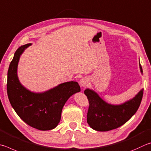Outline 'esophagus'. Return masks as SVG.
I'll return each instance as SVG.
<instances>
[{
  "label": "esophagus",
  "mask_w": 151,
  "mask_h": 151,
  "mask_svg": "<svg viewBox=\"0 0 151 151\" xmlns=\"http://www.w3.org/2000/svg\"><path fill=\"white\" fill-rule=\"evenodd\" d=\"M80 86L82 87V88H86V87L89 85V81L88 79L84 78L80 80Z\"/></svg>",
  "instance_id": "esophagus-1"
}]
</instances>
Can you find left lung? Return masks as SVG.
Returning a JSON list of instances; mask_svg holds the SVG:
<instances>
[{
  "label": "left lung",
  "instance_id": "1",
  "mask_svg": "<svg viewBox=\"0 0 151 151\" xmlns=\"http://www.w3.org/2000/svg\"><path fill=\"white\" fill-rule=\"evenodd\" d=\"M141 72L142 69L139 63ZM84 93L89 101L87 122L96 131H108L119 127L128 121L137 112L141 103L143 89L135 97L121 105H111L105 102L98 94L90 89Z\"/></svg>",
  "mask_w": 151,
  "mask_h": 151
}]
</instances>
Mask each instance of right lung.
<instances>
[{
  "label": "right lung",
  "mask_w": 151,
  "mask_h": 151,
  "mask_svg": "<svg viewBox=\"0 0 151 151\" xmlns=\"http://www.w3.org/2000/svg\"><path fill=\"white\" fill-rule=\"evenodd\" d=\"M31 45H23L14 53L8 70V97L13 109L26 124L38 130H51L60 121L65 102L80 91V87L76 81H68L43 93H34L25 88L18 80L17 68L21 54Z\"/></svg>",
  "instance_id": "obj_1"
}]
</instances>
